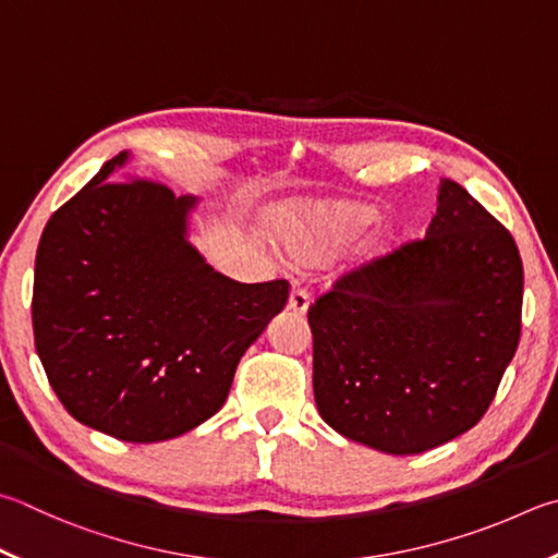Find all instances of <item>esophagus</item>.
<instances>
[{
  "label": "esophagus",
  "instance_id": "1",
  "mask_svg": "<svg viewBox=\"0 0 558 558\" xmlns=\"http://www.w3.org/2000/svg\"><path fill=\"white\" fill-rule=\"evenodd\" d=\"M310 307V295L305 290L300 288H292L290 290V298H288V310L295 312V314H305Z\"/></svg>",
  "mask_w": 558,
  "mask_h": 558
}]
</instances>
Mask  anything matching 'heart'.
<instances>
[{
    "label": "heart",
    "instance_id": "b5f03b06",
    "mask_svg": "<svg viewBox=\"0 0 558 558\" xmlns=\"http://www.w3.org/2000/svg\"><path fill=\"white\" fill-rule=\"evenodd\" d=\"M378 221V211L353 199H319L292 205L276 219V236L292 258L317 263L337 256L366 234ZM390 236L378 231L361 248L363 258H376L388 251Z\"/></svg>",
    "mask_w": 558,
    "mask_h": 558
}]
</instances>
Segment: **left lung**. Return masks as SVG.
I'll list each match as a JSON object with an SVG mask.
<instances>
[{
  "label": "left lung",
  "mask_w": 558,
  "mask_h": 558,
  "mask_svg": "<svg viewBox=\"0 0 558 558\" xmlns=\"http://www.w3.org/2000/svg\"><path fill=\"white\" fill-rule=\"evenodd\" d=\"M522 282L510 231L441 178L427 236L343 276L310 307L322 420L392 456L469 432L518 351Z\"/></svg>",
  "instance_id": "8db88e82"
}]
</instances>
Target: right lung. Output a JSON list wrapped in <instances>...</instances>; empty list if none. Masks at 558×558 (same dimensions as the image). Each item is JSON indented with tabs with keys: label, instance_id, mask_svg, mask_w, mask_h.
<instances>
[{
	"label": "right lung",
	"instance_id": "right-lung-1",
	"mask_svg": "<svg viewBox=\"0 0 558 558\" xmlns=\"http://www.w3.org/2000/svg\"><path fill=\"white\" fill-rule=\"evenodd\" d=\"M129 150L40 234L34 339L50 388L85 427L175 439L225 404L241 356L286 307L288 282H236L190 241L199 199L117 180Z\"/></svg>",
	"mask_w": 558,
	"mask_h": 558
}]
</instances>
